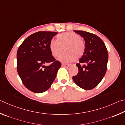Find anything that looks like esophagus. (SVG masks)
<instances>
[{
  "instance_id": "1",
  "label": "esophagus",
  "mask_w": 125,
  "mask_h": 125,
  "mask_svg": "<svg viewBox=\"0 0 125 125\" xmlns=\"http://www.w3.org/2000/svg\"><path fill=\"white\" fill-rule=\"evenodd\" d=\"M62 66H64V67H69L70 66V64H65V63H62Z\"/></svg>"
}]
</instances>
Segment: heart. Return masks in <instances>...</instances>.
Segmentation results:
<instances>
[{
    "instance_id": "obj_1",
    "label": "heart",
    "mask_w": 125,
    "mask_h": 125,
    "mask_svg": "<svg viewBox=\"0 0 125 125\" xmlns=\"http://www.w3.org/2000/svg\"><path fill=\"white\" fill-rule=\"evenodd\" d=\"M64 47L66 52L59 58V60L64 62L81 57L86 49L84 41L80 35L73 32L62 33L57 36V40L52 39L50 42L49 49L54 57L60 56L64 51Z\"/></svg>"
}]
</instances>
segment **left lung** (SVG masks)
Listing matches in <instances>:
<instances>
[{
	"label": "left lung",
	"mask_w": 125,
	"mask_h": 125,
	"mask_svg": "<svg viewBox=\"0 0 125 125\" xmlns=\"http://www.w3.org/2000/svg\"><path fill=\"white\" fill-rule=\"evenodd\" d=\"M84 38L86 49L79 63L77 75L73 77L74 82L85 90H91L103 78L107 70L108 52L104 42L95 34L83 31H76ZM82 64H83V65Z\"/></svg>",
	"instance_id": "8db88e82"
}]
</instances>
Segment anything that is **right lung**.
Listing matches in <instances>:
<instances>
[{
	"label": "right lung",
	"instance_id": "obj_1",
	"mask_svg": "<svg viewBox=\"0 0 125 125\" xmlns=\"http://www.w3.org/2000/svg\"><path fill=\"white\" fill-rule=\"evenodd\" d=\"M58 33L39 31L24 40L17 52V70L26 88L36 93L47 91L61 67L49 49V43ZM50 63L48 66L45 64Z\"/></svg>",
	"mask_w": 125,
	"mask_h": 125
}]
</instances>
